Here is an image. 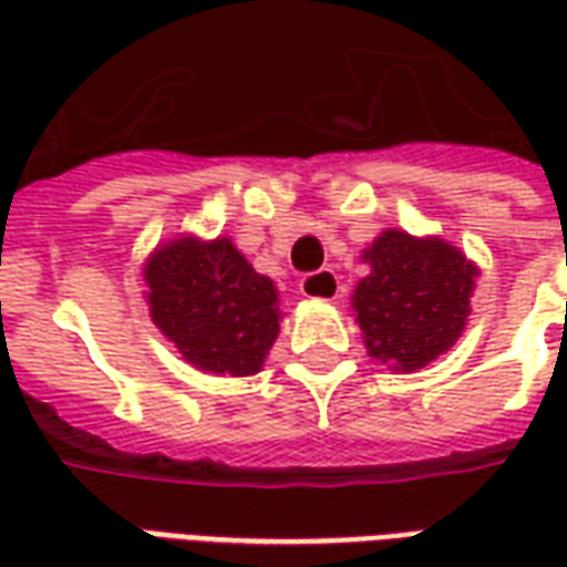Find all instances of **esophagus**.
Wrapping results in <instances>:
<instances>
[{"mask_svg":"<svg viewBox=\"0 0 567 567\" xmlns=\"http://www.w3.org/2000/svg\"><path fill=\"white\" fill-rule=\"evenodd\" d=\"M300 291H303V297H312V300H337L343 295V285L331 270H319L300 279Z\"/></svg>","mask_w":567,"mask_h":567,"instance_id":"obj_1","label":"esophagus"}]
</instances>
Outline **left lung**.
Segmentation results:
<instances>
[{"label": "left lung", "mask_w": 567, "mask_h": 567, "mask_svg": "<svg viewBox=\"0 0 567 567\" xmlns=\"http://www.w3.org/2000/svg\"><path fill=\"white\" fill-rule=\"evenodd\" d=\"M361 258L370 276L355 285L352 309L370 358L410 373L455 346L471 316L474 260L404 230H382Z\"/></svg>", "instance_id": "left-lung-1"}]
</instances>
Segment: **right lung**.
Listing matches in <instances>:
<instances>
[{
    "mask_svg": "<svg viewBox=\"0 0 567 567\" xmlns=\"http://www.w3.org/2000/svg\"><path fill=\"white\" fill-rule=\"evenodd\" d=\"M151 321L187 364L218 377H251L279 337V291L239 248L218 236H182L145 260Z\"/></svg>",
    "mask_w": 567,
    "mask_h": 567,
    "instance_id": "1",
    "label": "right lung"
}]
</instances>
